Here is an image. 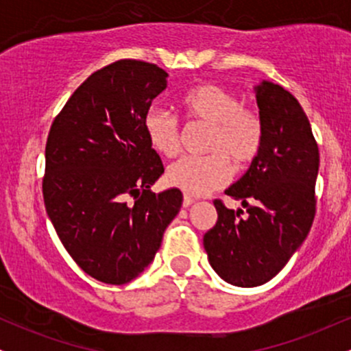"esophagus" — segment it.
Listing matches in <instances>:
<instances>
[{"mask_svg": "<svg viewBox=\"0 0 351 351\" xmlns=\"http://www.w3.org/2000/svg\"><path fill=\"white\" fill-rule=\"evenodd\" d=\"M193 203H195V199H193L191 196H186V195L183 196V208H188V206H191Z\"/></svg>", "mask_w": 351, "mask_h": 351, "instance_id": "esophagus-1", "label": "esophagus"}]
</instances>
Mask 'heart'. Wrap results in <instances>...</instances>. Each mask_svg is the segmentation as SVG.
I'll list each match as a JSON object with an SVG mask.
<instances>
[{
    "mask_svg": "<svg viewBox=\"0 0 351 351\" xmlns=\"http://www.w3.org/2000/svg\"><path fill=\"white\" fill-rule=\"evenodd\" d=\"M191 122L211 127L206 156H184L167 170L168 184L191 196L224 186L232 167L243 171L259 156L264 145V122L259 112L241 106L236 94L216 84H201L180 99ZM148 143L158 155L175 156L180 150V123L163 108H152L143 120Z\"/></svg>",
    "mask_w": 351,
    "mask_h": 351,
    "instance_id": "b5f03b06",
    "label": "heart"
}]
</instances>
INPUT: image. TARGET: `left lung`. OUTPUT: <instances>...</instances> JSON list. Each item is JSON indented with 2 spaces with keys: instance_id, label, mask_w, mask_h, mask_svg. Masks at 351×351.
Wrapping results in <instances>:
<instances>
[{
  "instance_id": "obj_1",
  "label": "left lung",
  "mask_w": 351,
  "mask_h": 351,
  "mask_svg": "<svg viewBox=\"0 0 351 351\" xmlns=\"http://www.w3.org/2000/svg\"><path fill=\"white\" fill-rule=\"evenodd\" d=\"M256 99L264 122L263 150L226 189L247 215L215 199L217 221L203 237L211 267L237 287L276 277L307 237L317 208L320 155L304 108L272 82L256 87Z\"/></svg>"
}]
</instances>
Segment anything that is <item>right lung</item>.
<instances>
[{
	"label": "right lung",
	"mask_w": 351,
	"mask_h": 351,
	"mask_svg": "<svg viewBox=\"0 0 351 351\" xmlns=\"http://www.w3.org/2000/svg\"><path fill=\"white\" fill-rule=\"evenodd\" d=\"M167 77L156 64L115 60L75 88L47 135V216L75 264L106 284L143 272L183 201L176 188L150 189L165 168L143 120Z\"/></svg>",
	"instance_id": "right-lung-1"
}]
</instances>
